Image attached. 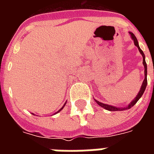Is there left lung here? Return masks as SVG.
I'll return each mask as SVG.
<instances>
[{"mask_svg": "<svg viewBox=\"0 0 154 154\" xmlns=\"http://www.w3.org/2000/svg\"><path fill=\"white\" fill-rule=\"evenodd\" d=\"M129 33L130 34V37H131L132 40L134 41V45H135L137 47V49H138L139 52H140V53H141V56H142V57H143V65H144V68H145V72H145V79H144L143 82H142V85H141V89H140V90H139L137 95V96L135 97V98H134V100L131 101V102L129 103V105H127V106H125V107H122V108L116 107V106H113V105L104 104V103L100 102V101H98L97 100H96V99H94V101H96L97 105H99L100 106H101V107L104 108V109H105L109 110V111H123V110L129 109H130L131 107H133V106H134V105H135L137 102V101H138L139 99L141 98V96L143 95L144 92H145V90H146V85H147V65H146V57H145V54H144L143 51L141 50V48H140V46H139L138 42H137V37H135V35H134V33L131 32H129Z\"/></svg>", "mask_w": 154, "mask_h": 154, "instance_id": "obj_1", "label": "left lung"}]
</instances>
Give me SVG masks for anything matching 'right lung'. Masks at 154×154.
<instances>
[{
	"label": "right lung",
	"mask_w": 154,
	"mask_h": 154,
	"mask_svg": "<svg viewBox=\"0 0 154 154\" xmlns=\"http://www.w3.org/2000/svg\"><path fill=\"white\" fill-rule=\"evenodd\" d=\"M65 104H66V102H65V104H64V105H63V106H62V107L60 108V109L58 110L57 112H55V113H54V114H56V113H57V112H60V111H61V110H62V109H63V108L65 107Z\"/></svg>",
	"instance_id": "add662e5"
}]
</instances>
